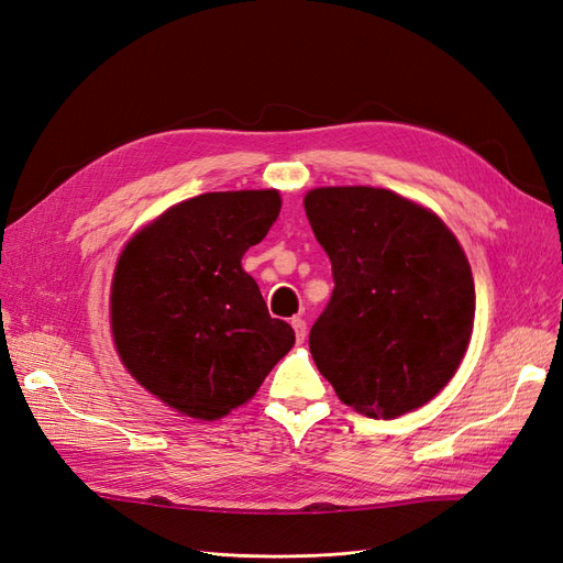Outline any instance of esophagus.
<instances>
[{"instance_id": "esophagus-1", "label": "esophagus", "mask_w": 563, "mask_h": 563, "mask_svg": "<svg viewBox=\"0 0 563 563\" xmlns=\"http://www.w3.org/2000/svg\"><path fill=\"white\" fill-rule=\"evenodd\" d=\"M290 325H294V331H296V340L302 342L307 335V321L302 317H294L290 319Z\"/></svg>"}]
</instances>
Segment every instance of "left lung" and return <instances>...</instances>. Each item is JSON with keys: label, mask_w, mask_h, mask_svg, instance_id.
<instances>
[{"label": "left lung", "mask_w": 563, "mask_h": 563, "mask_svg": "<svg viewBox=\"0 0 563 563\" xmlns=\"http://www.w3.org/2000/svg\"><path fill=\"white\" fill-rule=\"evenodd\" d=\"M305 211L335 282L309 331L319 373L365 417L417 410L471 342L475 284L461 244L433 211L386 188H314Z\"/></svg>", "instance_id": "left-lung-1"}]
</instances>
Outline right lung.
I'll return each mask as SVG.
<instances>
[{
	"label": "right lung",
	"mask_w": 563,
	"mask_h": 563,
	"mask_svg": "<svg viewBox=\"0 0 563 563\" xmlns=\"http://www.w3.org/2000/svg\"><path fill=\"white\" fill-rule=\"evenodd\" d=\"M277 190L169 207L115 263L111 331L128 373L174 410L221 419L254 398L296 333L273 319L242 256L279 217Z\"/></svg>",
	"instance_id": "1"
}]
</instances>
